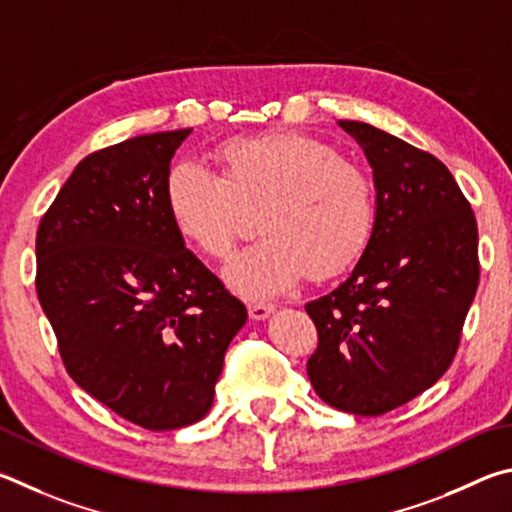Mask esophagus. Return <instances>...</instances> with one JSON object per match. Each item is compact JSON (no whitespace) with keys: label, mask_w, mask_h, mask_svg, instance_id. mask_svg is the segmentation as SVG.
Segmentation results:
<instances>
[{"label":"esophagus","mask_w":512,"mask_h":512,"mask_svg":"<svg viewBox=\"0 0 512 512\" xmlns=\"http://www.w3.org/2000/svg\"><path fill=\"white\" fill-rule=\"evenodd\" d=\"M274 310L276 306H272V303H249V317L254 321H265Z\"/></svg>","instance_id":"esophagus-1"}]
</instances>
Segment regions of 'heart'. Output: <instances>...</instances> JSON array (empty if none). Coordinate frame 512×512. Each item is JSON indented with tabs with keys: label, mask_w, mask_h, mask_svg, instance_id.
Masks as SVG:
<instances>
[{
	"label": "heart",
	"mask_w": 512,
	"mask_h": 512,
	"mask_svg": "<svg viewBox=\"0 0 512 512\" xmlns=\"http://www.w3.org/2000/svg\"><path fill=\"white\" fill-rule=\"evenodd\" d=\"M220 175L179 164L166 179V206L188 247L222 261L261 209L263 240L224 270L240 297L261 301L294 288L303 274L330 279L362 256L373 233L371 179L328 143L299 132L238 137L215 150Z\"/></svg>",
	"instance_id": "b5f03b06"
}]
</instances>
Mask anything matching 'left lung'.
I'll list each match as a JSON object with an SVG mask.
<instances>
[{"mask_svg": "<svg viewBox=\"0 0 512 512\" xmlns=\"http://www.w3.org/2000/svg\"><path fill=\"white\" fill-rule=\"evenodd\" d=\"M339 128L373 170L375 222L346 281L306 306L319 333L308 378L326 405L382 416L452 364L479 285V233L443 161L369 123Z\"/></svg>", "mask_w": 512, "mask_h": 512, "instance_id": "8db88e82", "label": "left lung"}]
</instances>
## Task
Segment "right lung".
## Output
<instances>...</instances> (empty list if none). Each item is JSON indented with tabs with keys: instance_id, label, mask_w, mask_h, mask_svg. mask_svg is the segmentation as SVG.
Returning a JSON list of instances; mask_svg holds the SVG:
<instances>
[{
	"instance_id": "add662e5",
	"label": "right lung",
	"mask_w": 512,
	"mask_h": 512,
	"mask_svg": "<svg viewBox=\"0 0 512 512\" xmlns=\"http://www.w3.org/2000/svg\"><path fill=\"white\" fill-rule=\"evenodd\" d=\"M191 132L143 134L85 157L35 240V290L69 375L152 432L206 416L247 321L170 220V159Z\"/></svg>"
}]
</instances>
